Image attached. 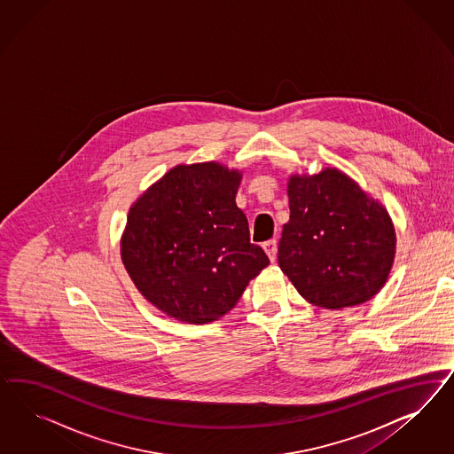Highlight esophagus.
<instances>
[{
	"mask_svg": "<svg viewBox=\"0 0 454 454\" xmlns=\"http://www.w3.org/2000/svg\"><path fill=\"white\" fill-rule=\"evenodd\" d=\"M262 249L266 251V254H268L270 262H275L276 251H278V245H276L275 239H270V241H266V243L262 245Z\"/></svg>",
	"mask_w": 454,
	"mask_h": 454,
	"instance_id": "obj_1",
	"label": "esophagus"
}]
</instances>
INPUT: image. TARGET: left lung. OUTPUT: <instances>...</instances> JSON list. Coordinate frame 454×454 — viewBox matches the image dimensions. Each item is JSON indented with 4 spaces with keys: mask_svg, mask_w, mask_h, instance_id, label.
<instances>
[{
    "mask_svg": "<svg viewBox=\"0 0 454 454\" xmlns=\"http://www.w3.org/2000/svg\"><path fill=\"white\" fill-rule=\"evenodd\" d=\"M278 262L302 298L326 309L370 301L396 254L393 220L338 168L291 175Z\"/></svg>",
    "mask_w": 454,
    "mask_h": 454,
    "instance_id": "left-lung-1",
    "label": "left lung"
}]
</instances>
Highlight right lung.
Segmentation results:
<instances>
[{
	"instance_id": "add662e5",
	"label": "right lung",
	"mask_w": 454,
	"mask_h": 454,
	"mask_svg": "<svg viewBox=\"0 0 454 454\" xmlns=\"http://www.w3.org/2000/svg\"><path fill=\"white\" fill-rule=\"evenodd\" d=\"M241 171L216 161L171 168L129 207L121 262L146 301L181 323L231 311L270 260L236 207Z\"/></svg>"
}]
</instances>
